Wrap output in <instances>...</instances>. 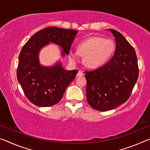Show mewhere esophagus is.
<instances>
[{
    "label": "esophagus",
    "instance_id": "obj_1",
    "mask_svg": "<svg viewBox=\"0 0 150 150\" xmlns=\"http://www.w3.org/2000/svg\"><path fill=\"white\" fill-rule=\"evenodd\" d=\"M84 75V74H83V73L81 71H79V72L77 73V76H78V77H81V76H83Z\"/></svg>",
    "mask_w": 150,
    "mask_h": 150
}]
</instances>
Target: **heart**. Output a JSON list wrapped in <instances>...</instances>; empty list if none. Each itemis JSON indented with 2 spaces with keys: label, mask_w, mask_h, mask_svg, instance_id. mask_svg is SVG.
I'll use <instances>...</instances> for the list:
<instances>
[{
  "label": "heart",
  "mask_w": 150,
  "mask_h": 150,
  "mask_svg": "<svg viewBox=\"0 0 150 150\" xmlns=\"http://www.w3.org/2000/svg\"><path fill=\"white\" fill-rule=\"evenodd\" d=\"M77 51L69 50L68 57L71 63L80 60V55L84 56V63L90 68L98 67L105 63L113 54L115 44L112 40L99 36H93L83 40L77 44Z\"/></svg>",
  "instance_id": "b5f03b06"
}]
</instances>
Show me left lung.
<instances>
[{"label": "left lung", "instance_id": "obj_1", "mask_svg": "<svg viewBox=\"0 0 150 150\" xmlns=\"http://www.w3.org/2000/svg\"><path fill=\"white\" fill-rule=\"evenodd\" d=\"M109 30L116 40L114 56L105 65L85 71L87 101L91 107L99 111L110 110L125 103L139 74L134 47L120 32Z\"/></svg>", "mask_w": 150, "mask_h": 150}]
</instances>
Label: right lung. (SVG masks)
I'll return each mask as SVG.
<instances>
[{"label":"right lung","instance_id":"right-lung-1","mask_svg":"<svg viewBox=\"0 0 150 150\" xmlns=\"http://www.w3.org/2000/svg\"><path fill=\"white\" fill-rule=\"evenodd\" d=\"M77 31L57 27L40 30L22 47L18 57L17 79L25 95L34 105L47 107L62 99L67 86L76 77L77 70L63 69L58 62L54 66L45 67L40 63L42 48L51 43L62 48V56L68 55Z\"/></svg>","mask_w":150,"mask_h":150}]
</instances>
